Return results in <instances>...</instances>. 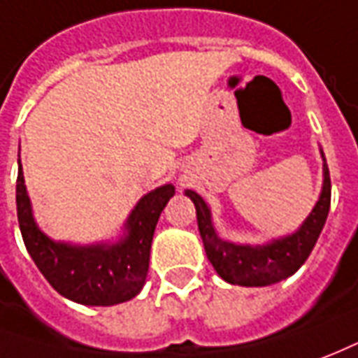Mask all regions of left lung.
I'll use <instances>...</instances> for the list:
<instances>
[{
	"instance_id": "8db88e82",
	"label": "left lung",
	"mask_w": 358,
	"mask_h": 358,
	"mask_svg": "<svg viewBox=\"0 0 358 358\" xmlns=\"http://www.w3.org/2000/svg\"><path fill=\"white\" fill-rule=\"evenodd\" d=\"M320 156H322V189L311 213L305 217L297 231L263 244H236L231 240L221 238L213 225L208 202L194 190H185V196H189L196 208L198 231L204 242L206 255L225 282L248 286V288L271 286L292 276L303 265L317 244L318 234L322 231L330 211L332 185H330V173L322 148H320Z\"/></svg>"
}]
</instances>
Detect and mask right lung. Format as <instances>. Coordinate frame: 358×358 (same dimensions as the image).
Instances as JSON below:
<instances>
[{
	"label": "right lung",
	"mask_w": 358,
	"mask_h": 358,
	"mask_svg": "<svg viewBox=\"0 0 358 358\" xmlns=\"http://www.w3.org/2000/svg\"><path fill=\"white\" fill-rule=\"evenodd\" d=\"M173 194L171 182L147 192L129 211L116 240L61 242L47 236L34 219L18 154L17 215L24 246L47 282L76 303L110 307L139 294L147 280L154 229Z\"/></svg>",
	"instance_id": "add662e5"
}]
</instances>
